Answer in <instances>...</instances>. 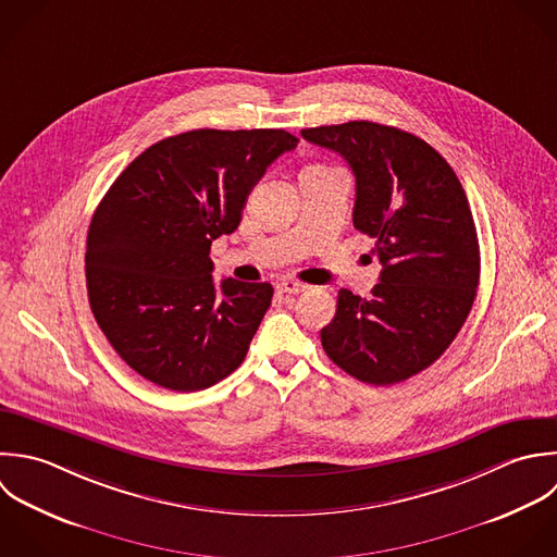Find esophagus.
<instances>
[{
	"label": "esophagus",
	"instance_id": "1",
	"mask_svg": "<svg viewBox=\"0 0 557 557\" xmlns=\"http://www.w3.org/2000/svg\"><path fill=\"white\" fill-rule=\"evenodd\" d=\"M306 288H308L306 284L295 282V280H282V282L277 284V290H280V293H286V295H299V293H304Z\"/></svg>",
	"mask_w": 557,
	"mask_h": 557
}]
</instances>
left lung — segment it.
I'll return each instance as SVG.
<instances>
[{"label": "left lung", "instance_id": "left-lung-1", "mask_svg": "<svg viewBox=\"0 0 557 557\" xmlns=\"http://www.w3.org/2000/svg\"><path fill=\"white\" fill-rule=\"evenodd\" d=\"M301 136L351 166L354 227L382 262L371 299L341 288L323 349L360 382H404L445 354L473 308L480 243L467 193L432 145L399 127L349 121Z\"/></svg>", "mask_w": 557, "mask_h": 557}]
</instances>
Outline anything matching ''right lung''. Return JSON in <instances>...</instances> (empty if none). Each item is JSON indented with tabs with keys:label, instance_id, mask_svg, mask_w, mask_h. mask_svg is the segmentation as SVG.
Returning <instances> with one entry per match:
<instances>
[{
	"label": "right lung",
	"instance_id": "1",
	"mask_svg": "<svg viewBox=\"0 0 557 557\" xmlns=\"http://www.w3.org/2000/svg\"><path fill=\"white\" fill-rule=\"evenodd\" d=\"M299 138L284 129L169 136L114 180L86 236L90 310L145 380L203 391L240 367L271 306L267 282L212 280L210 245L232 234L267 166Z\"/></svg>",
	"mask_w": 557,
	"mask_h": 557
}]
</instances>
